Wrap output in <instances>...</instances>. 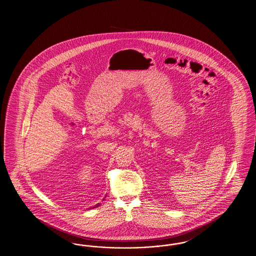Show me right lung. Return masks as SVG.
I'll list each match as a JSON object with an SVG mask.
<instances>
[{
    "mask_svg": "<svg viewBox=\"0 0 256 256\" xmlns=\"http://www.w3.org/2000/svg\"><path fill=\"white\" fill-rule=\"evenodd\" d=\"M98 206H100V204H98L97 206H95L90 207V209H92V208H96V207Z\"/></svg>",
    "mask_w": 256,
    "mask_h": 256,
    "instance_id": "obj_1",
    "label": "right lung"
}]
</instances>
